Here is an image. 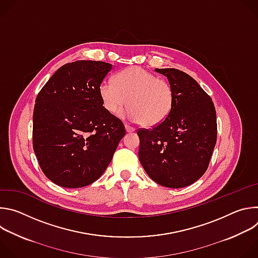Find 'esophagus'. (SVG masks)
<instances>
[{"label": "esophagus", "instance_id": "obj_1", "mask_svg": "<svg viewBox=\"0 0 258 258\" xmlns=\"http://www.w3.org/2000/svg\"><path fill=\"white\" fill-rule=\"evenodd\" d=\"M125 131L127 132V133H133V132H135V128L134 127H132V126H130V125H127V124H125Z\"/></svg>", "mask_w": 258, "mask_h": 258}]
</instances>
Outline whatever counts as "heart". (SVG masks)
<instances>
[{
  "label": "heart",
  "mask_w": 258,
  "mask_h": 258,
  "mask_svg": "<svg viewBox=\"0 0 258 258\" xmlns=\"http://www.w3.org/2000/svg\"><path fill=\"white\" fill-rule=\"evenodd\" d=\"M99 96L109 113L118 114L127 105L126 115L134 121L153 126L163 121L172 106L170 85L153 73L139 66L126 68L117 73L114 83L103 81Z\"/></svg>",
  "instance_id": "b5f03b06"
}]
</instances>
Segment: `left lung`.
<instances>
[{
	"instance_id": "8db88e82",
	"label": "left lung",
	"mask_w": 258,
	"mask_h": 258,
	"mask_svg": "<svg viewBox=\"0 0 258 258\" xmlns=\"http://www.w3.org/2000/svg\"><path fill=\"white\" fill-rule=\"evenodd\" d=\"M172 90L167 117L152 130L141 128L139 159L155 182L172 189L192 185L206 171L216 143L211 98L186 72L156 68Z\"/></svg>"
}]
</instances>
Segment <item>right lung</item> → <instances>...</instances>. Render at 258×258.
Returning a JSON list of instances; mask_svg holds the SVG:
<instances>
[{"mask_svg": "<svg viewBox=\"0 0 258 258\" xmlns=\"http://www.w3.org/2000/svg\"><path fill=\"white\" fill-rule=\"evenodd\" d=\"M112 64L80 60L60 67L35 99L32 144L45 175L63 188L97 180L125 135L122 121L109 113L99 86Z\"/></svg>", "mask_w": 258, "mask_h": 258, "instance_id": "add662e5", "label": "right lung"}]
</instances>
